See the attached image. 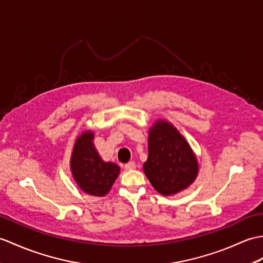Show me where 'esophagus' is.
Listing matches in <instances>:
<instances>
[{
	"label": "esophagus",
	"mask_w": 263,
	"mask_h": 263,
	"mask_svg": "<svg viewBox=\"0 0 263 263\" xmlns=\"http://www.w3.org/2000/svg\"><path fill=\"white\" fill-rule=\"evenodd\" d=\"M124 168H125V170H132V169H134V168H136V162H134V161L127 162L125 166H124Z\"/></svg>",
	"instance_id": "obj_1"
}]
</instances>
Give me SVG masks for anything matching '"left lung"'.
Returning a JSON list of instances; mask_svg holds the SVG:
<instances>
[{"mask_svg":"<svg viewBox=\"0 0 263 263\" xmlns=\"http://www.w3.org/2000/svg\"><path fill=\"white\" fill-rule=\"evenodd\" d=\"M143 172L156 191L164 196L184 191L196 179L197 158L186 139L167 121L158 120L149 130Z\"/></svg>","mask_w":263,"mask_h":263,"instance_id":"1","label":"left lung"}]
</instances>
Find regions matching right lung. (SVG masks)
Returning <instances> with one entry per match:
<instances>
[{
  "mask_svg": "<svg viewBox=\"0 0 263 263\" xmlns=\"http://www.w3.org/2000/svg\"><path fill=\"white\" fill-rule=\"evenodd\" d=\"M94 133L85 131L74 144L70 170L78 187L91 196H105L120 174L114 162L104 161L93 143Z\"/></svg>",
  "mask_w": 263,
  "mask_h": 263,
  "instance_id": "1",
  "label": "right lung"
}]
</instances>
